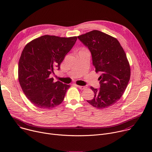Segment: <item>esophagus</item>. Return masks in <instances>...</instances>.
<instances>
[{
    "label": "esophagus",
    "mask_w": 152,
    "mask_h": 152,
    "mask_svg": "<svg viewBox=\"0 0 152 152\" xmlns=\"http://www.w3.org/2000/svg\"><path fill=\"white\" fill-rule=\"evenodd\" d=\"M76 86H77V87L80 90H85L86 88V87L85 86H80V85H76Z\"/></svg>",
    "instance_id": "obj_1"
}]
</instances>
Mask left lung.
Returning <instances> with one entry per match:
<instances>
[{"label": "left lung", "instance_id": "left-lung-1", "mask_svg": "<svg viewBox=\"0 0 152 152\" xmlns=\"http://www.w3.org/2000/svg\"><path fill=\"white\" fill-rule=\"evenodd\" d=\"M90 50L96 72L102 73L99 89L91 86L94 97L86 100L98 109L115 104L124 93L131 77V68L119 41L101 31L94 30L77 37Z\"/></svg>", "mask_w": 152, "mask_h": 152}]
</instances>
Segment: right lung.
<instances>
[{"instance_id": "obj_1", "label": "right lung", "mask_w": 152, "mask_h": 152, "mask_svg": "<svg viewBox=\"0 0 152 152\" xmlns=\"http://www.w3.org/2000/svg\"><path fill=\"white\" fill-rule=\"evenodd\" d=\"M77 37L43 35L26 45L21 54L18 68V80L23 93L34 106L51 109L64 100L70 85L54 82L50 75L72 49Z\"/></svg>"}]
</instances>
